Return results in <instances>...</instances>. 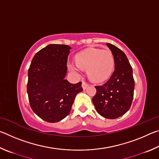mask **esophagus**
I'll list each match as a JSON object with an SVG mask.
<instances>
[{"mask_svg":"<svg viewBox=\"0 0 159 159\" xmlns=\"http://www.w3.org/2000/svg\"><path fill=\"white\" fill-rule=\"evenodd\" d=\"M88 86V83H87L85 81H84V80H83V81H82V87H83V90L86 89V88H87Z\"/></svg>","mask_w":159,"mask_h":159,"instance_id":"1","label":"esophagus"}]
</instances>
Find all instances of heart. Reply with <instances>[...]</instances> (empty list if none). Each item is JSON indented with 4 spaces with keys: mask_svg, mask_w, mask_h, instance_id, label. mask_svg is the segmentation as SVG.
<instances>
[{
    "mask_svg": "<svg viewBox=\"0 0 159 159\" xmlns=\"http://www.w3.org/2000/svg\"><path fill=\"white\" fill-rule=\"evenodd\" d=\"M75 60L76 64L69 63V69L78 75L80 74V68L87 69L88 77L93 81H103L114 71V57L108 49L88 48L77 54Z\"/></svg>",
    "mask_w": 159,
    "mask_h": 159,
    "instance_id": "obj_1",
    "label": "heart"
}]
</instances>
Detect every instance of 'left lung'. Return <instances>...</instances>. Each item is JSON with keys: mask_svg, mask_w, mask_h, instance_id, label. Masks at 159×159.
<instances>
[{"mask_svg": "<svg viewBox=\"0 0 159 159\" xmlns=\"http://www.w3.org/2000/svg\"><path fill=\"white\" fill-rule=\"evenodd\" d=\"M114 55L115 69L104 84L96 85L93 102L99 115L114 119L121 116L130 108L134 95L133 69L125 53L111 43H107Z\"/></svg>", "mask_w": 159, "mask_h": 159, "instance_id": "left-lung-1", "label": "left lung"}]
</instances>
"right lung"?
Masks as SVG:
<instances>
[{"label": "right lung", "instance_id": "obj_1", "mask_svg": "<svg viewBox=\"0 0 159 159\" xmlns=\"http://www.w3.org/2000/svg\"><path fill=\"white\" fill-rule=\"evenodd\" d=\"M70 49L66 45H48L34 55L29 66V104L35 114L48 123L68 116L76 95L83 90L81 82L72 84L64 79Z\"/></svg>", "mask_w": 159, "mask_h": 159}]
</instances>
